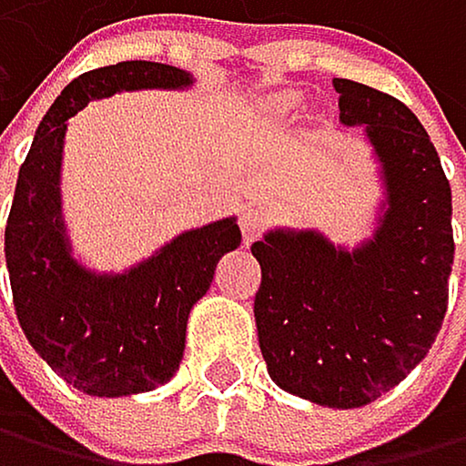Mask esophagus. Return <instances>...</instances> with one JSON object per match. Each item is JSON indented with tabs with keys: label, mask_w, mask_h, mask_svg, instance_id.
<instances>
[{
	"label": "esophagus",
	"mask_w": 466,
	"mask_h": 466,
	"mask_svg": "<svg viewBox=\"0 0 466 466\" xmlns=\"http://www.w3.org/2000/svg\"><path fill=\"white\" fill-rule=\"evenodd\" d=\"M266 220H268V214H266V208L260 206V203H248V206H243V211H240V231H243V240L248 243V240H255L258 235H260V228L266 226Z\"/></svg>",
	"instance_id": "obj_1"
}]
</instances>
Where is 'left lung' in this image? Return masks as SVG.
<instances>
[{
    "label": "left lung",
    "mask_w": 466,
    "mask_h": 466,
    "mask_svg": "<svg viewBox=\"0 0 466 466\" xmlns=\"http://www.w3.org/2000/svg\"><path fill=\"white\" fill-rule=\"evenodd\" d=\"M340 126L364 128L380 200L372 235L332 243L275 226L252 243L260 263L255 323L272 380L335 410L372 404L421 364L447 312L452 194L439 151L395 96L332 79Z\"/></svg>",
    "instance_id": "8db88e82"
}]
</instances>
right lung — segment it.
<instances>
[{"mask_svg":"<svg viewBox=\"0 0 466 466\" xmlns=\"http://www.w3.org/2000/svg\"><path fill=\"white\" fill-rule=\"evenodd\" d=\"M191 71L163 62H116L62 88L34 134L5 226V263L25 338L74 390L123 398L163 387L186 350L188 315L226 252L240 246L238 218L186 228L123 272L74 255L62 214L68 119L91 99L123 91H186Z\"/></svg>","mask_w":466,"mask_h":466,"instance_id":"obj_1","label":"right lung"}]
</instances>
